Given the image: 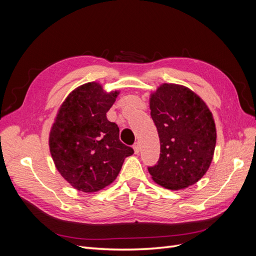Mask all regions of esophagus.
Instances as JSON below:
<instances>
[{
    "label": "esophagus",
    "mask_w": 256,
    "mask_h": 256,
    "mask_svg": "<svg viewBox=\"0 0 256 256\" xmlns=\"http://www.w3.org/2000/svg\"><path fill=\"white\" fill-rule=\"evenodd\" d=\"M134 152H136V154H138V152H140V150H141V148H140V144H138V142L134 143Z\"/></svg>",
    "instance_id": "esophagus-1"
}]
</instances>
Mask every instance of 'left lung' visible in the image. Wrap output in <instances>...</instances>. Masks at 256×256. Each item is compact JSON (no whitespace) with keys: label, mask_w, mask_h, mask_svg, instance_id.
I'll return each mask as SVG.
<instances>
[{"label":"left lung","mask_w":256,"mask_h":256,"mask_svg":"<svg viewBox=\"0 0 256 256\" xmlns=\"http://www.w3.org/2000/svg\"><path fill=\"white\" fill-rule=\"evenodd\" d=\"M150 104L160 138L159 160L148 166L152 180L171 190L194 184L214 156L216 134L212 112L196 94L176 84L161 85Z\"/></svg>","instance_id":"8db88e82"}]
</instances>
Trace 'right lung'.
Instances as JSON below:
<instances>
[{
    "label": "right lung",
    "instance_id": "right-lung-1",
    "mask_svg": "<svg viewBox=\"0 0 256 256\" xmlns=\"http://www.w3.org/2000/svg\"><path fill=\"white\" fill-rule=\"evenodd\" d=\"M118 95L106 94L95 82L81 85L66 98L53 124L51 156L60 175L80 191L106 187L134 152L120 142L118 125L106 118Z\"/></svg>",
    "mask_w": 256,
    "mask_h": 256
}]
</instances>
